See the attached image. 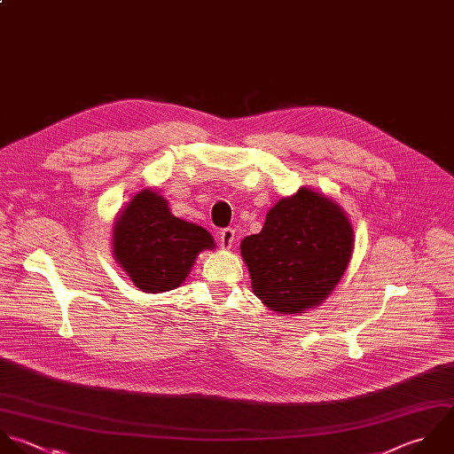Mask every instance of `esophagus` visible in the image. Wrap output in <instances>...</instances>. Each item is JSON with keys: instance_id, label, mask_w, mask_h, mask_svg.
Returning <instances> with one entry per match:
<instances>
[{"instance_id": "34e87169", "label": "esophagus", "mask_w": 454, "mask_h": 454, "mask_svg": "<svg viewBox=\"0 0 454 454\" xmlns=\"http://www.w3.org/2000/svg\"><path fill=\"white\" fill-rule=\"evenodd\" d=\"M235 240V230L231 228H224L221 233H219V242H221V247L223 249H230L231 244Z\"/></svg>"}]
</instances>
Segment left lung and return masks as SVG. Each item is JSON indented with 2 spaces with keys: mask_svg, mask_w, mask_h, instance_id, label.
Returning <instances> with one entry per match:
<instances>
[{
  "mask_svg": "<svg viewBox=\"0 0 454 454\" xmlns=\"http://www.w3.org/2000/svg\"><path fill=\"white\" fill-rule=\"evenodd\" d=\"M352 249L354 230L343 208L306 187L279 200L262 231L240 244L254 295L281 315L322 304L345 274Z\"/></svg>",
  "mask_w": 454,
  "mask_h": 454,
  "instance_id": "8db88e82",
  "label": "left lung"
}]
</instances>
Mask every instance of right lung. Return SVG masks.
<instances>
[{
  "mask_svg": "<svg viewBox=\"0 0 454 454\" xmlns=\"http://www.w3.org/2000/svg\"><path fill=\"white\" fill-rule=\"evenodd\" d=\"M212 235L169 212L168 201L143 189L118 214L113 226V254L130 281L146 294L178 288L196 256L214 249Z\"/></svg>",
  "mask_w": 454,
  "mask_h": 454,
  "instance_id": "add662e5",
  "label": "right lung"
}]
</instances>
